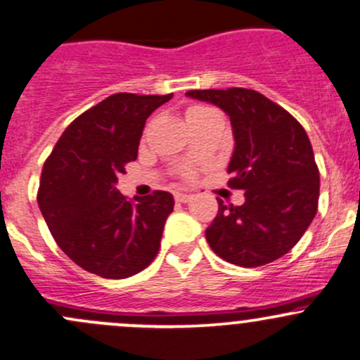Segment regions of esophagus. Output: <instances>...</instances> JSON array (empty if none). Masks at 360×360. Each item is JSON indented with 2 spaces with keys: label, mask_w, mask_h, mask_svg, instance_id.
<instances>
[{
  "label": "esophagus",
  "mask_w": 360,
  "mask_h": 360,
  "mask_svg": "<svg viewBox=\"0 0 360 360\" xmlns=\"http://www.w3.org/2000/svg\"><path fill=\"white\" fill-rule=\"evenodd\" d=\"M174 198H176V202H179V203H188V202L191 200V195L179 193V191H177V193L174 195Z\"/></svg>",
  "instance_id": "obj_1"
}]
</instances>
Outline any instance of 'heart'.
<instances>
[{"mask_svg": "<svg viewBox=\"0 0 360 360\" xmlns=\"http://www.w3.org/2000/svg\"><path fill=\"white\" fill-rule=\"evenodd\" d=\"M210 112H214L210 108H205V106H190L186 110V122L191 123L195 122V120H200L203 116L210 115Z\"/></svg>", "mask_w": 360, "mask_h": 360, "instance_id": "obj_1", "label": "heart"}]
</instances>
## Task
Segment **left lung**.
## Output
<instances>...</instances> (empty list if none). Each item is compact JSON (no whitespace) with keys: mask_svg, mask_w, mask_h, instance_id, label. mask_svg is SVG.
Instances as JSON below:
<instances>
[{"mask_svg":"<svg viewBox=\"0 0 360 360\" xmlns=\"http://www.w3.org/2000/svg\"><path fill=\"white\" fill-rule=\"evenodd\" d=\"M188 97L230 116L235 148L228 163L231 188L245 202L219 209L205 230L210 249L237 266H263L288 254L314 221L319 169L303 127L256 90H190Z\"/></svg>","mask_w":360,"mask_h":360,"instance_id":"obj_1","label":"left lung"}]
</instances>
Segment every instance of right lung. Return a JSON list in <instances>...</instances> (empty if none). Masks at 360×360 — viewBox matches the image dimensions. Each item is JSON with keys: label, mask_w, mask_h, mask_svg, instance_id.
<instances>
[{"label": "right lung", "mask_w": 360, "mask_h": 360, "mask_svg": "<svg viewBox=\"0 0 360 360\" xmlns=\"http://www.w3.org/2000/svg\"><path fill=\"white\" fill-rule=\"evenodd\" d=\"M169 96L115 94L64 130L43 165L38 205L57 245L83 270L127 278L157 256L174 209L169 191L129 202L118 190L137 158L144 123Z\"/></svg>", "instance_id": "right-lung-1"}]
</instances>
